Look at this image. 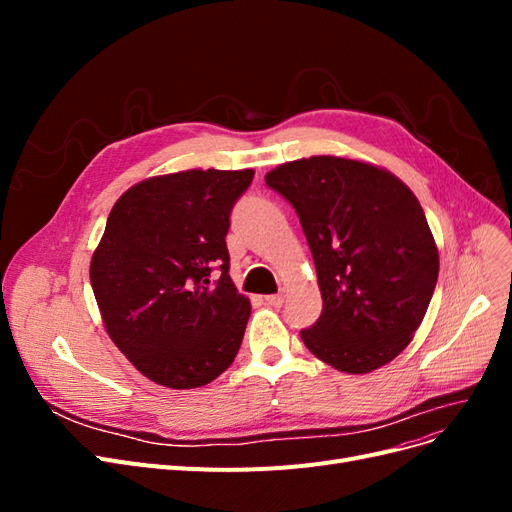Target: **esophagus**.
Masks as SVG:
<instances>
[{
    "label": "esophagus",
    "mask_w": 512,
    "mask_h": 512,
    "mask_svg": "<svg viewBox=\"0 0 512 512\" xmlns=\"http://www.w3.org/2000/svg\"><path fill=\"white\" fill-rule=\"evenodd\" d=\"M265 301H267V305H271V307H280V305L284 303V297H282V294H267Z\"/></svg>",
    "instance_id": "1"
}]
</instances>
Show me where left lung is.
Listing matches in <instances>:
<instances>
[{"mask_svg":"<svg viewBox=\"0 0 512 512\" xmlns=\"http://www.w3.org/2000/svg\"><path fill=\"white\" fill-rule=\"evenodd\" d=\"M299 215L314 256L322 314L301 331L309 352L346 374H367L421 327L440 258L421 203L380 166L312 156L265 177Z\"/></svg>","mask_w":512,"mask_h":512,"instance_id":"left-lung-1","label":"left lung"}]
</instances>
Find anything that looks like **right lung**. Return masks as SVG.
<instances>
[{
  "instance_id": "right-lung-1",
  "label": "right lung",
  "mask_w": 512,
  "mask_h": 512,
  "mask_svg": "<svg viewBox=\"0 0 512 512\" xmlns=\"http://www.w3.org/2000/svg\"><path fill=\"white\" fill-rule=\"evenodd\" d=\"M252 179V168L151 177L108 215L91 288L106 333L156 384L196 389L235 361L252 305L228 275L226 235Z\"/></svg>"
}]
</instances>
